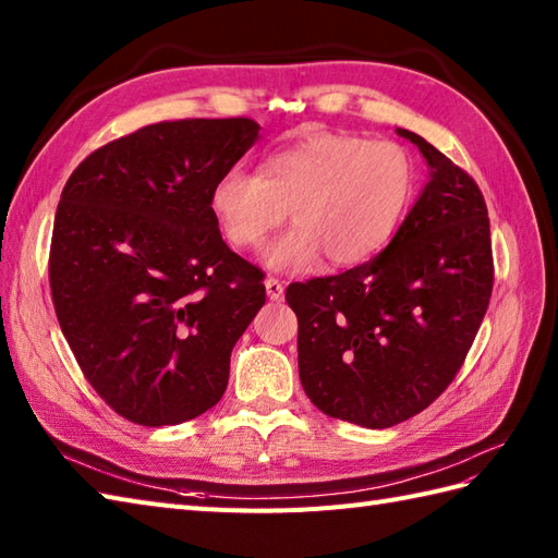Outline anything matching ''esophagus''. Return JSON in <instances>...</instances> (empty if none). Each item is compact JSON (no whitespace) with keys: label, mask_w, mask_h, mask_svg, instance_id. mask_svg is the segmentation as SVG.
I'll list each match as a JSON object with an SVG mask.
<instances>
[{"label":"esophagus","mask_w":558,"mask_h":558,"mask_svg":"<svg viewBox=\"0 0 558 558\" xmlns=\"http://www.w3.org/2000/svg\"><path fill=\"white\" fill-rule=\"evenodd\" d=\"M266 292L272 302H280L286 298V288H282V282L278 278H266Z\"/></svg>","instance_id":"34e87169"}]
</instances>
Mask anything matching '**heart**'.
Wrapping results in <instances>:
<instances>
[{"instance_id": "obj_1", "label": "heart", "mask_w": 558, "mask_h": 558, "mask_svg": "<svg viewBox=\"0 0 558 558\" xmlns=\"http://www.w3.org/2000/svg\"><path fill=\"white\" fill-rule=\"evenodd\" d=\"M417 162L396 141L318 132L260 160L256 174L225 170L210 210L236 248H254L286 220L292 228L266 248L268 266L300 270L326 254L354 266L378 254L405 218Z\"/></svg>"}]
</instances>
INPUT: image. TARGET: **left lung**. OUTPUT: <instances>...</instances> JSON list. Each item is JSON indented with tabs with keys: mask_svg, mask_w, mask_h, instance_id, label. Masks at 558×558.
<instances>
[{
	"mask_svg": "<svg viewBox=\"0 0 558 558\" xmlns=\"http://www.w3.org/2000/svg\"><path fill=\"white\" fill-rule=\"evenodd\" d=\"M432 180L393 240L340 276L288 286L304 393L328 417L386 429L426 410L460 372L487 314L494 256L477 182L429 141Z\"/></svg>",
	"mask_w": 558,
	"mask_h": 558,
	"instance_id": "1",
	"label": "left lung"
}]
</instances>
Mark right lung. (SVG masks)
<instances>
[{"label": "right lung", "mask_w": 558, "mask_h": 558, "mask_svg": "<svg viewBox=\"0 0 558 558\" xmlns=\"http://www.w3.org/2000/svg\"><path fill=\"white\" fill-rule=\"evenodd\" d=\"M248 117L148 124L93 150L59 198L57 322L124 420H194L222 398L234 342L266 302L264 270L222 242L210 189L258 138Z\"/></svg>", "instance_id": "right-lung-1"}]
</instances>
